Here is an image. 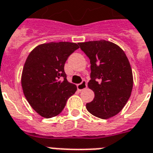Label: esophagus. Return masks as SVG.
Here are the masks:
<instances>
[{
	"instance_id": "esophagus-1",
	"label": "esophagus",
	"mask_w": 153,
	"mask_h": 153,
	"mask_svg": "<svg viewBox=\"0 0 153 153\" xmlns=\"http://www.w3.org/2000/svg\"><path fill=\"white\" fill-rule=\"evenodd\" d=\"M87 87V82H86V80H82L81 83H79V84L77 85V88H78L79 91H82V90L86 89Z\"/></svg>"
}]
</instances>
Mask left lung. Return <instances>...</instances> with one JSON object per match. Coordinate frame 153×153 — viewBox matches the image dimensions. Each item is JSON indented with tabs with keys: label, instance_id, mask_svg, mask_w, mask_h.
Returning a JSON list of instances; mask_svg holds the SVG:
<instances>
[{
	"label": "left lung",
	"instance_id": "8db88e82",
	"mask_svg": "<svg viewBox=\"0 0 153 153\" xmlns=\"http://www.w3.org/2000/svg\"><path fill=\"white\" fill-rule=\"evenodd\" d=\"M89 58L91 80L88 87L95 98L87 103L91 114L108 119L118 114L131 96L133 77L131 66L122 49L108 41L79 43Z\"/></svg>",
	"mask_w": 153,
	"mask_h": 153
}]
</instances>
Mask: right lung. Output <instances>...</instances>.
<instances>
[{"label":"right lung","instance_id":"right-lung-1","mask_svg":"<svg viewBox=\"0 0 153 153\" xmlns=\"http://www.w3.org/2000/svg\"><path fill=\"white\" fill-rule=\"evenodd\" d=\"M79 48L76 43L49 42L37 46L28 56L22 71V89L30 106L45 118L60 114L76 91V86L66 79L64 65Z\"/></svg>","mask_w":153,"mask_h":153}]
</instances>
